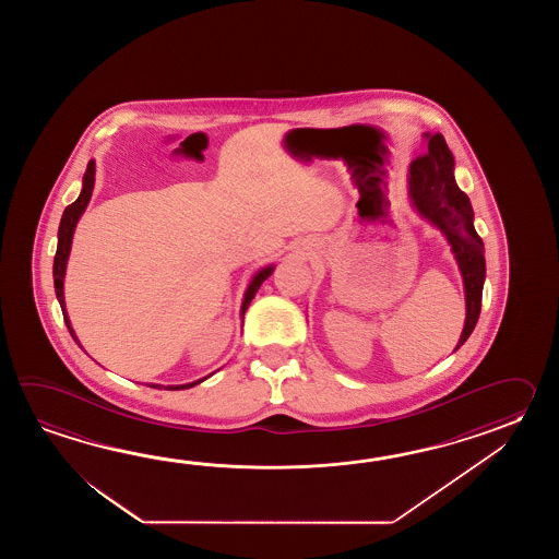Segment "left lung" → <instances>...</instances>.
Returning <instances> with one entry per match:
<instances>
[{
    "label": "left lung",
    "instance_id": "1",
    "mask_svg": "<svg viewBox=\"0 0 559 559\" xmlns=\"http://www.w3.org/2000/svg\"><path fill=\"white\" fill-rule=\"evenodd\" d=\"M426 150L409 164V200L452 248L453 258L464 280V332L453 352H457L474 332L481 311V292L486 282L484 241L474 227V207L455 183V162L441 133H424Z\"/></svg>",
    "mask_w": 559,
    "mask_h": 559
}]
</instances>
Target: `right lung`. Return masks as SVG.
I'll return each mask as SVG.
<instances>
[{
	"instance_id": "obj_1",
	"label": "right lung",
	"mask_w": 559,
	"mask_h": 559,
	"mask_svg": "<svg viewBox=\"0 0 559 559\" xmlns=\"http://www.w3.org/2000/svg\"><path fill=\"white\" fill-rule=\"evenodd\" d=\"M95 183V162L94 159H90V164H87V169H85L84 181H82V191H80V198L72 203V205H68L66 210H63V215H61L60 229H58V251H56V258H53V285H56V296H58V301H60L61 313H63V320H66V325H68V330L72 333L73 340H75V344L80 345L78 342V335L73 332L72 321L68 318V311H66V297H63V280H66V267H68V260H70V251H72V241H73V231H75V226H78V222H80V217L84 215L85 207H87V203L92 200V191H94ZM275 265H265L262 270H258L253 277H251L250 285L246 287V294H243V301H241V309H239V316H241V325H243V313H246V309L250 308L251 299L255 297L258 294V289L262 287L263 282L270 277V275L274 274ZM82 347V345H80ZM212 376V373H210ZM207 376V378H210ZM207 378H202V380L191 381V383H181V385H159V383H152L150 388H155V390H169V392H174V390H190L193 385H198V383H202L203 380H207Z\"/></svg>"
}]
</instances>
